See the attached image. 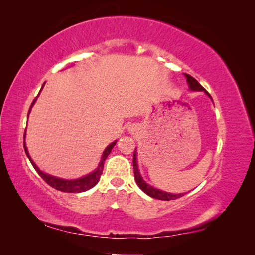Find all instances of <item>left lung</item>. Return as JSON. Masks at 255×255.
Wrapping results in <instances>:
<instances>
[{"instance_id":"1","label":"left lung","mask_w":255,"mask_h":255,"mask_svg":"<svg viewBox=\"0 0 255 255\" xmlns=\"http://www.w3.org/2000/svg\"><path fill=\"white\" fill-rule=\"evenodd\" d=\"M185 77H187V81H188V84H189V88L193 90V91H205L207 96L210 97V94L206 91L204 86H202L199 82H198L195 77H192L191 75L189 74H185ZM211 98V97H210ZM132 165H133V173H135V179H136V182L138 184V187H139L143 191L146 193V195H148L149 197L155 198V199H159V200H165V201H170V200H175L178 199V198L182 197L183 193H179V195H174V193H169V192H164L161 191V190L158 189H155L153 187H150L147 183L145 182L143 180V178L140 176L139 171H138V166H137V159H136V150L133 152V157H132Z\"/></svg>"}]
</instances>
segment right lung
<instances>
[{
	"label": "right lung",
	"mask_w": 255,
	"mask_h": 255,
	"mask_svg": "<svg viewBox=\"0 0 255 255\" xmlns=\"http://www.w3.org/2000/svg\"><path fill=\"white\" fill-rule=\"evenodd\" d=\"M44 86V84H42ZM41 86V88H42ZM37 99V97H36ZM36 99L32 101L31 103V107L36 101ZM31 107H30V109H31ZM29 109V111H30ZM116 145V141L115 143L110 144L108 147L106 148L105 152L102 154V157H101V161L99 163V166L98 169L92 172L91 174H88L84 178H81V179H77V180H63V179H58V178H55V176H51L44 173V172H41L38 167L36 166V164L32 162V159L30 158L29 156V153H28V149L25 147V143H23V147H24V152L27 154V156L29 158V161L31 162L32 166L34 167V170L37 171V173L41 176L42 180H45V182L47 184H49L51 188H54L56 190H58V191H63V192H73V193H76V192H84L86 190L93 188L94 185H96L99 180H100V176L102 174V171H103V164H105L106 158L108 157V155L110 154L111 149L114 148V146Z\"/></svg>",
	"instance_id": "right-lung-1"
}]
</instances>
